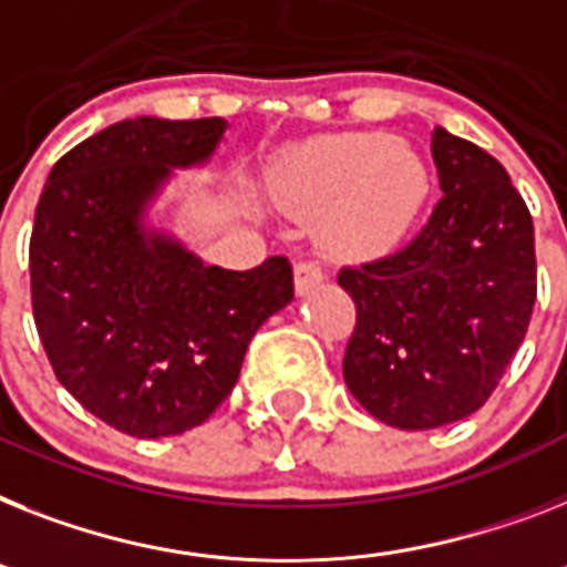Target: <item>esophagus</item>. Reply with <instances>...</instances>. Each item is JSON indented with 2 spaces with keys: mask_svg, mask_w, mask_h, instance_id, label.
I'll return each mask as SVG.
<instances>
[{
  "mask_svg": "<svg viewBox=\"0 0 567 567\" xmlns=\"http://www.w3.org/2000/svg\"><path fill=\"white\" fill-rule=\"evenodd\" d=\"M321 280H324V272H321V266L316 260H301V264L295 266V289H298V295H307Z\"/></svg>",
  "mask_w": 567,
  "mask_h": 567,
  "instance_id": "obj_1",
  "label": "esophagus"
}]
</instances>
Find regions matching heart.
Listing matches in <instances>:
<instances>
[{
    "label": "heart",
    "mask_w": 567,
    "mask_h": 567,
    "mask_svg": "<svg viewBox=\"0 0 567 567\" xmlns=\"http://www.w3.org/2000/svg\"><path fill=\"white\" fill-rule=\"evenodd\" d=\"M425 190L423 158L373 133L307 142L272 173L275 203L289 217L318 219V240L339 257L391 249L417 217Z\"/></svg>",
    "instance_id": "b5f03b06"
}]
</instances>
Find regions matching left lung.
Here are the masks:
<instances>
[{
  "instance_id": "obj_1",
  "label": "left lung",
  "mask_w": 567,
  "mask_h": 567,
  "mask_svg": "<svg viewBox=\"0 0 567 567\" xmlns=\"http://www.w3.org/2000/svg\"><path fill=\"white\" fill-rule=\"evenodd\" d=\"M432 158L443 196L417 237L339 272L357 303L344 382L364 411L409 432L489 400L536 303L533 217L502 162L443 126Z\"/></svg>"
}]
</instances>
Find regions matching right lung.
Instances as JSON below:
<instances>
[{
  "label": "right lung",
  "mask_w": 567,
  "mask_h": 567,
  "mask_svg": "<svg viewBox=\"0 0 567 567\" xmlns=\"http://www.w3.org/2000/svg\"><path fill=\"white\" fill-rule=\"evenodd\" d=\"M223 118H126L51 167L37 203L31 307L60 385L130 437L205 423L231 394L251 336L292 301V266H203L144 208L173 167L208 162Z\"/></svg>",
  "instance_id": "add662e5"
}]
</instances>
